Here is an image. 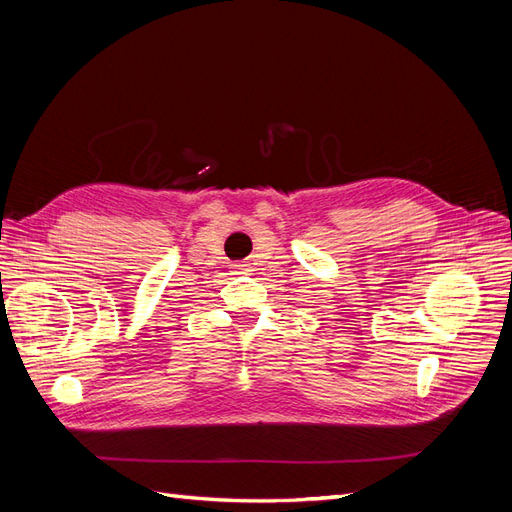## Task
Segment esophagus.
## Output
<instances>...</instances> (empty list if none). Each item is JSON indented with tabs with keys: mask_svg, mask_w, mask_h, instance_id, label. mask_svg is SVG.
<instances>
[{
	"mask_svg": "<svg viewBox=\"0 0 512 512\" xmlns=\"http://www.w3.org/2000/svg\"><path fill=\"white\" fill-rule=\"evenodd\" d=\"M237 267H239V269H241V273H245V269H243V265H237Z\"/></svg>",
	"mask_w": 512,
	"mask_h": 512,
	"instance_id": "1",
	"label": "esophagus"
}]
</instances>
